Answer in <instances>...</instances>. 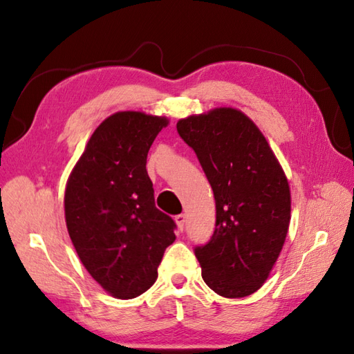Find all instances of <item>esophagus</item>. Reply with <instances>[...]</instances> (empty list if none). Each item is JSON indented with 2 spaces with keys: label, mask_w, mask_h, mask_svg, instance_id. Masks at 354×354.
Listing matches in <instances>:
<instances>
[{
  "label": "esophagus",
  "mask_w": 354,
  "mask_h": 354,
  "mask_svg": "<svg viewBox=\"0 0 354 354\" xmlns=\"http://www.w3.org/2000/svg\"><path fill=\"white\" fill-rule=\"evenodd\" d=\"M175 221H176L178 228L183 231V230H184V225H185V216H184V214H178V216L175 217Z\"/></svg>",
  "instance_id": "34e87169"
}]
</instances>
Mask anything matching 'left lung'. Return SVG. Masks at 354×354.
I'll use <instances>...</instances> for the list:
<instances>
[{"label":"left lung","instance_id":"1","mask_svg":"<svg viewBox=\"0 0 354 354\" xmlns=\"http://www.w3.org/2000/svg\"><path fill=\"white\" fill-rule=\"evenodd\" d=\"M212 185L216 230L194 248L202 278L225 298L260 289L281 252L290 222V190L266 138L243 112L216 108L176 124Z\"/></svg>","mask_w":354,"mask_h":354}]
</instances>
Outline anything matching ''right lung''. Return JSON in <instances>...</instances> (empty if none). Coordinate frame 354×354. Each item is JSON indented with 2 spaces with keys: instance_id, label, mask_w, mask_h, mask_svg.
<instances>
[{
  "instance_id": "right-lung-1",
  "label": "right lung",
  "mask_w": 354,
  "mask_h": 354,
  "mask_svg": "<svg viewBox=\"0 0 354 354\" xmlns=\"http://www.w3.org/2000/svg\"><path fill=\"white\" fill-rule=\"evenodd\" d=\"M165 117L124 111L89 138L65 190V221L80 261L112 297L141 295L158 277L176 223L155 207L146 170Z\"/></svg>"
}]
</instances>
